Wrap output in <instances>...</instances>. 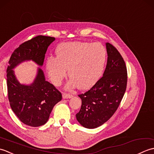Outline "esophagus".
<instances>
[{
  "label": "esophagus",
  "instance_id": "34e87169",
  "mask_svg": "<svg viewBox=\"0 0 154 154\" xmlns=\"http://www.w3.org/2000/svg\"><path fill=\"white\" fill-rule=\"evenodd\" d=\"M73 97L72 94H67V93H63V99H71V98Z\"/></svg>",
  "mask_w": 154,
  "mask_h": 154
}]
</instances>
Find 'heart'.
<instances>
[{
	"mask_svg": "<svg viewBox=\"0 0 154 154\" xmlns=\"http://www.w3.org/2000/svg\"><path fill=\"white\" fill-rule=\"evenodd\" d=\"M57 57L49 56L45 67L52 83L59 85L69 74L67 88L91 87L99 80L105 65L106 51L99 43L73 42L62 43L56 49Z\"/></svg>",
	"mask_w": 154,
	"mask_h": 154,
	"instance_id": "heart-1",
	"label": "heart"
}]
</instances>
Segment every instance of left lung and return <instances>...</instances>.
Masks as SVG:
<instances>
[{"label":"left lung","mask_w":154,"mask_h":154,"mask_svg":"<svg viewBox=\"0 0 154 154\" xmlns=\"http://www.w3.org/2000/svg\"><path fill=\"white\" fill-rule=\"evenodd\" d=\"M107 63L103 76L85 93L76 118L81 125L93 129L109 120L122 100L127 85V69L122 55L110 43H106Z\"/></svg>","instance_id":"8db88e82"}]
</instances>
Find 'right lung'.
I'll return each mask as SVG.
<instances>
[{"mask_svg":"<svg viewBox=\"0 0 154 154\" xmlns=\"http://www.w3.org/2000/svg\"><path fill=\"white\" fill-rule=\"evenodd\" d=\"M54 40V37L38 35L20 45L8 61L6 83L10 105L20 120L28 126L38 127L46 123L62 95L53 85L45 81L40 67L34 82L29 85L18 82L13 69L22 62L30 60L42 66L48 48Z\"/></svg>","mask_w":154,"mask_h":154,"instance_id":"1","label":"right lung"}]
</instances>
